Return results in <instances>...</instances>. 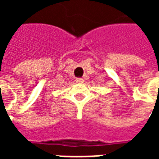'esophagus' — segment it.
<instances>
[{
    "label": "esophagus",
    "mask_w": 159,
    "mask_h": 159,
    "mask_svg": "<svg viewBox=\"0 0 159 159\" xmlns=\"http://www.w3.org/2000/svg\"><path fill=\"white\" fill-rule=\"evenodd\" d=\"M76 82L77 83H83V78H76Z\"/></svg>",
    "instance_id": "esophagus-1"
}]
</instances>
